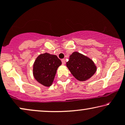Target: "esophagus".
<instances>
[{
    "mask_svg": "<svg viewBox=\"0 0 125 125\" xmlns=\"http://www.w3.org/2000/svg\"><path fill=\"white\" fill-rule=\"evenodd\" d=\"M62 64H65V63H66V61H65V59H62Z\"/></svg>",
    "mask_w": 125,
    "mask_h": 125,
    "instance_id": "34e87169",
    "label": "esophagus"
}]
</instances>
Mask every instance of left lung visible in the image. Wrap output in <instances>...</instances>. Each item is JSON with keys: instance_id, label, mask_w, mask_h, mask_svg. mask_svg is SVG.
Wrapping results in <instances>:
<instances>
[{"instance_id": "left-lung-1", "label": "left lung", "mask_w": 125, "mask_h": 125, "mask_svg": "<svg viewBox=\"0 0 125 125\" xmlns=\"http://www.w3.org/2000/svg\"><path fill=\"white\" fill-rule=\"evenodd\" d=\"M66 66L72 75L80 81H85L91 78L97 70L92 60L77 51L70 55Z\"/></svg>"}]
</instances>
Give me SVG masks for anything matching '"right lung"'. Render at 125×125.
Listing matches in <instances>:
<instances>
[{"instance_id":"1","label":"right lung","mask_w":125,"mask_h":125,"mask_svg":"<svg viewBox=\"0 0 125 125\" xmlns=\"http://www.w3.org/2000/svg\"><path fill=\"white\" fill-rule=\"evenodd\" d=\"M62 62L56 55L45 52L36 58L33 66V75L38 83L49 87L52 84L58 68Z\"/></svg>"}]
</instances>
